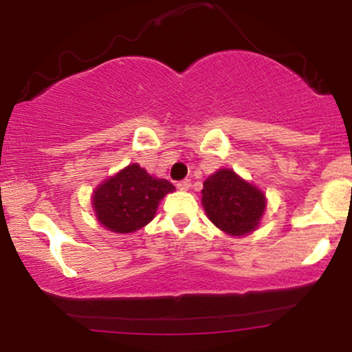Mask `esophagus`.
Returning <instances> with one entry per match:
<instances>
[{
    "label": "esophagus",
    "instance_id": "esophagus-1",
    "mask_svg": "<svg viewBox=\"0 0 352 352\" xmlns=\"http://www.w3.org/2000/svg\"><path fill=\"white\" fill-rule=\"evenodd\" d=\"M177 187H179V190H182V192H187V190H190V187H192V182L190 180H182L177 184Z\"/></svg>",
    "mask_w": 352,
    "mask_h": 352
}]
</instances>
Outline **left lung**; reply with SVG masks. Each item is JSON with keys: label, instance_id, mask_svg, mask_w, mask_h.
<instances>
[{"label": "left lung", "instance_id": "1", "mask_svg": "<svg viewBox=\"0 0 352 352\" xmlns=\"http://www.w3.org/2000/svg\"><path fill=\"white\" fill-rule=\"evenodd\" d=\"M201 205L217 228L230 236H245L260 227L266 197L232 168H220L204 182Z\"/></svg>", "mask_w": 352, "mask_h": 352}]
</instances>
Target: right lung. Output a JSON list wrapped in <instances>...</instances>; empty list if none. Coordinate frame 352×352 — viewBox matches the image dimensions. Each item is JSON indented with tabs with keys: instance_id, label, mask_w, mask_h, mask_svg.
Listing matches in <instances>:
<instances>
[{
	"instance_id": "right-lung-1",
	"label": "right lung",
	"mask_w": 352,
	"mask_h": 352,
	"mask_svg": "<svg viewBox=\"0 0 352 352\" xmlns=\"http://www.w3.org/2000/svg\"><path fill=\"white\" fill-rule=\"evenodd\" d=\"M173 190L168 180L131 164L99 184L91 201L96 218L109 232L132 233L151 223L160 200Z\"/></svg>"
}]
</instances>
